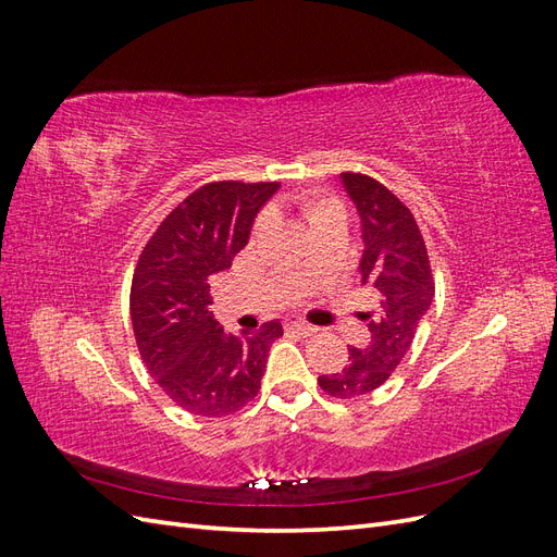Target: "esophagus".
Segmentation results:
<instances>
[{"label": "esophagus", "mask_w": 557, "mask_h": 557, "mask_svg": "<svg viewBox=\"0 0 557 557\" xmlns=\"http://www.w3.org/2000/svg\"><path fill=\"white\" fill-rule=\"evenodd\" d=\"M288 330H295V332H299V334H305V336H311V334H315L318 332V327H313V325H309V323H305V320H288Z\"/></svg>", "instance_id": "esophagus-1"}]
</instances>
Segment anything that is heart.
I'll return each instance as SVG.
<instances>
[{"mask_svg": "<svg viewBox=\"0 0 557 557\" xmlns=\"http://www.w3.org/2000/svg\"><path fill=\"white\" fill-rule=\"evenodd\" d=\"M301 205H305V211H307V215H309L311 225H318L320 221H325V218H330V215H334V213L344 211V209H342V205H339V201H336V199H330V197H318V195L307 197L305 201H301ZM260 225H262V221L258 223V230H260Z\"/></svg>", "mask_w": 557, "mask_h": 557, "instance_id": "b5f03b06", "label": "heart"}]
</instances>
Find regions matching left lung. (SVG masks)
I'll list each match as a JSON object with an SVG mask.
<instances>
[{
    "instance_id": "left-lung-1",
    "label": "left lung",
    "mask_w": 557,
    "mask_h": 557,
    "mask_svg": "<svg viewBox=\"0 0 557 557\" xmlns=\"http://www.w3.org/2000/svg\"><path fill=\"white\" fill-rule=\"evenodd\" d=\"M342 188L360 218V283L372 290L376 309L362 313L369 339L348 348V362L336 374L318 376L332 397L350 399L376 391L407 356L420 320L428 313L434 283L428 248L416 218L379 181L339 174Z\"/></svg>"
}]
</instances>
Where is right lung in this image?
Here are the masks:
<instances>
[{"label":"right lung","mask_w":557,"mask_h":557,"mask_svg":"<svg viewBox=\"0 0 557 557\" xmlns=\"http://www.w3.org/2000/svg\"><path fill=\"white\" fill-rule=\"evenodd\" d=\"M278 183H209L164 218L132 278L129 315L141 360L164 395L195 416H227L258 395L281 320L225 332L209 278L232 267Z\"/></svg>","instance_id":"add662e5"}]
</instances>
